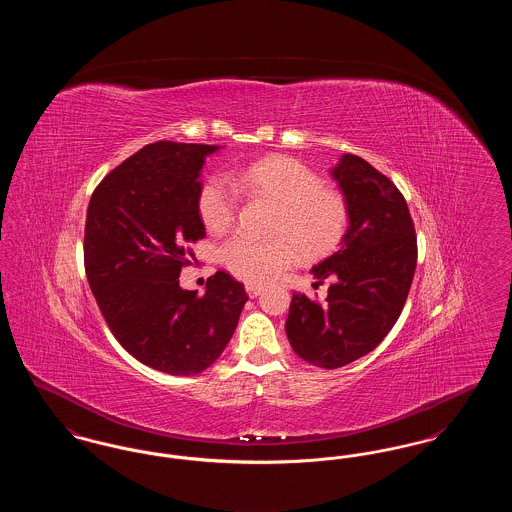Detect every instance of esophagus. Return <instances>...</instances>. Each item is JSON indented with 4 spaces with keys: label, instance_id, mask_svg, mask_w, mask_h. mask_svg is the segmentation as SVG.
Masks as SVG:
<instances>
[{
    "label": "esophagus",
    "instance_id": "1",
    "mask_svg": "<svg viewBox=\"0 0 512 512\" xmlns=\"http://www.w3.org/2000/svg\"><path fill=\"white\" fill-rule=\"evenodd\" d=\"M245 292H247V295L253 299V297L261 295V292H263V286H259V284H247V286H245Z\"/></svg>",
    "mask_w": 512,
    "mask_h": 512
}]
</instances>
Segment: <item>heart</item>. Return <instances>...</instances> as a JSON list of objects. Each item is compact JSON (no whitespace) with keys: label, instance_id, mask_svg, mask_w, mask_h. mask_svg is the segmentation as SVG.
Masks as SVG:
<instances>
[{"label":"heart","instance_id":"1","mask_svg":"<svg viewBox=\"0 0 512 512\" xmlns=\"http://www.w3.org/2000/svg\"><path fill=\"white\" fill-rule=\"evenodd\" d=\"M236 182L280 205L272 240L238 234L220 247V259L236 278L257 284L292 267L301 251L315 259L338 247L347 230V203L338 192L324 188L317 172L292 157L274 155L251 163L236 174ZM199 217L205 228L220 234L238 215V192L222 176L211 178L199 194Z\"/></svg>","mask_w":512,"mask_h":512}]
</instances>
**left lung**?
Segmentation results:
<instances>
[{"instance_id": "left-lung-1", "label": "left lung", "mask_w": 512, "mask_h": 512, "mask_svg": "<svg viewBox=\"0 0 512 512\" xmlns=\"http://www.w3.org/2000/svg\"><path fill=\"white\" fill-rule=\"evenodd\" d=\"M347 203L349 226L340 247L311 268L324 303L293 292L286 334L309 365L340 368L388 336L413 284L416 236L405 197L365 159L343 153L332 169Z\"/></svg>"}]
</instances>
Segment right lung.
<instances>
[{"label":"right lung","mask_w":512,"mask_h":512,"mask_svg":"<svg viewBox=\"0 0 512 512\" xmlns=\"http://www.w3.org/2000/svg\"><path fill=\"white\" fill-rule=\"evenodd\" d=\"M219 149L149 144L109 172L88 205L84 265L99 311L134 359L172 376L213 365L247 301L244 284L222 270L201 297L178 280L186 244L205 238L199 176Z\"/></svg>","instance_id":"obj_1"}]
</instances>
